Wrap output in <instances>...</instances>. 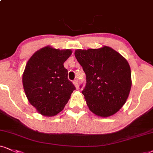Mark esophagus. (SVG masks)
I'll return each mask as SVG.
<instances>
[{
  "label": "esophagus",
  "instance_id": "34e87169",
  "mask_svg": "<svg viewBox=\"0 0 153 153\" xmlns=\"http://www.w3.org/2000/svg\"><path fill=\"white\" fill-rule=\"evenodd\" d=\"M73 83H74V84L75 85V86H76V88H77V89H78V88H79V82H78V80L75 79L73 82Z\"/></svg>",
  "mask_w": 153,
  "mask_h": 153
}]
</instances>
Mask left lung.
Masks as SVG:
<instances>
[{
	"label": "left lung",
	"mask_w": 153,
	"mask_h": 153,
	"mask_svg": "<svg viewBox=\"0 0 153 153\" xmlns=\"http://www.w3.org/2000/svg\"><path fill=\"white\" fill-rule=\"evenodd\" d=\"M74 54L86 74L82 94L90 111L102 117L118 112L125 104L131 88V68L127 60L106 46L77 50Z\"/></svg>",
	"instance_id": "8db88e82"
}]
</instances>
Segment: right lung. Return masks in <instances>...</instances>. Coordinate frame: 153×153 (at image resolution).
Masks as SVG:
<instances>
[{
	"label": "right lung",
	"mask_w": 153,
	"mask_h": 153,
	"mask_svg": "<svg viewBox=\"0 0 153 153\" xmlns=\"http://www.w3.org/2000/svg\"><path fill=\"white\" fill-rule=\"evenodd\" d=\"M71 54L70 50L45 47L27 62L22 76L24 90L29 102L40 114L52 116L59 114L76 89L64 67Z\"/></svg>",
	"instance_id": "add662e5"
}]
</instances>
